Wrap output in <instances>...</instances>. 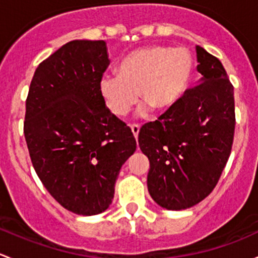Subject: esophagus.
Listing matches in <instances>:
<instances>
[{"label":"esophagus","instance_id":"34e87169","mask_svg":"<svg viewBox=\"0 0 258 258\" xmlns=\"http://www.w3.org/2000/svg\"><path fill=\"white\" fill-rule=\"evenodd\" d=\"M130 129H132V133L133 135H134L135 139H138V135H139V132H140V126L137 125V124H133V125L130 126Z\"/></svg>","mask_w":258,"mask_h":258}]
</instances>
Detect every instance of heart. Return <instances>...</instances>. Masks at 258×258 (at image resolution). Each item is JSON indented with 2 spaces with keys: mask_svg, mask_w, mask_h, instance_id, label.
Here are the masks:
<instances>
[{
  "mask_svg": "<svg viewBox=\"0 0 258 258\" xmlns=\"http://www.w3.org/2000/svg\"><path fill=\"white\" fill-rule=\"evenodd\" d=\"M194 71L186 48L148 46L128 53L116 67V77H103L100 95L115 116H125L140 102L156 113L174 108L184 95Z\"/></svg>",
  "mask_w": 258,
  "mask_h": 258,
  "instance_id": "b5f03b06",
  "label": "heart"
}]
</instances>
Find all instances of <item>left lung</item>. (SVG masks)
I'll use <instances>...</instances> for the list:
<instances>
[{
  "mask_svg": "<svg viewBox=\"0 0 258 258\" xmlns=\"http://www.w3.org/2000/svg\"><path fill=\"white\" fill-rule=\"evenodd\" d=\"M199 84L139 132L150 169L148 190L163 209L192 208L216 186L235 133L233 87L222 63L196 47Z\"/></svg>",
  "mask_w": 258,
  "mask_h": 258,
  "instance_id": "8db88e82",
  "label": "left lung"
}]
</instances>
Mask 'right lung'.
Here are the masks:
<instances>
[{"instance_id":"add662e5","label":"right lung","mask_w":258,"mask_h":258,"mask_svg":"<svg viewBox=\"0 0 258 258\" xmlns=\"http://www.w3.org/2000/svg\"><path fill=\"white\" fill-rule=\"evenodd\" d=\"M108 64L104 41L68 42L37 67L26 100L33 168L55 201L83 216L109 208L119 171L137 149L100 95Z\"/></svg>"}]
</instances>
